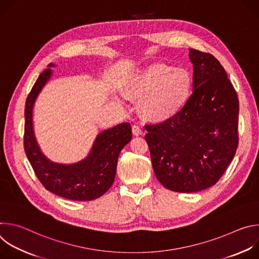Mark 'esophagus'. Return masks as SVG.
<instances>
[{"instance_id":"esophagus-1","label":"esophagus","mask_w":259,"mask_h":259,"mask_svg":"<svg viewBox=\"0 0 259 259\" xmlns=\"http://www.w3.org/2000/svg\"><path fill=\"white\" fill-rule=\"evenodd\" d=\"M132 133H133L134 136H139V135L142 134V130L139 126L134 125V126H132Z\"/></svg>"}]
</instances>
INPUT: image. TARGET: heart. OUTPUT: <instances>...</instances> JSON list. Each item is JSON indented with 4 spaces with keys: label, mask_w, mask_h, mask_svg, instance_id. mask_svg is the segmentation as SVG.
<instances>
[{
    "label": "heart",
    "mask_w": 259,
    "mask_h": 259,
    "mask_svg": "<svg viewBox=\"0 0 259 259\" xmlns=\"http://www.w3.org/2000/svg\"><path fill=\"white\" fill-rule=\"evenodd\" d=\"M130 92L143 98V113L155 121L175 116L188 102L192 91L190 72L181 67L156 62L137 71L129 83Z\"/></svg>",
    "instance_id": "obj_1"
}]
</instances>
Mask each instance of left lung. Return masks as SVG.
<instances>
[{
	"label": "left lung",
	"instance_id": "obj_1",
	"mask_svg": "<svg viewBox=\"0 0 259 259\" xmlns=\"http://www.w3.org/2000/svg\"><path fill=\"white\" fill-rule=\"evenodd\" d=\"M193 94L175 116L146 125L154 172L173 192L195 193L219 180L239 143V99L220 62L190 49Z\"/></svg>",
	"mask_w": 259,
	"mask_h": 259
}]
</instances>
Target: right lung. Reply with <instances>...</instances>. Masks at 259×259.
<instances>
[{
  "label": "right lung",
  "mask_w": 259,
  "mask_h": 259,
  "mask_svg": "<svg viewBox=\"0 0 259 259\" xmlns=\"http://www.w3.org/2000/svg\"><path fill=\"white\" fill-rule=\"evenodd\" d=\"M48 65L32 86L24 110V151L38 179L49 192L73 201H91L101 197L113 186L120 152L131 140L129 123H122L99 133L89 155L75 164L50 161L36 142L32 126V108L39 93L52 76Z\"/></svg>",
  "instance_id": "1"
}]
</instances>
